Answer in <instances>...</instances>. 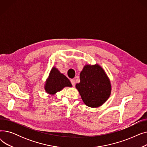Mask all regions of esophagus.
Here are the masks:
<instances>
[{
	"label": "esophagus",
	"instance_id": "34e87169",
	"mask_svg": "<svg viewBox=\"0 0 147 147\" xmlns=\"http://www.w3.org/2000/svg\"><path fill=\"white\" fill-rule=\"evenodd\" d=\"M70 82H71V83L72 85H73V86H74V85H75L74 80V79H71V80H70Z\"/></svg>",
	"mask_w": 147,
	"mask_h": 147
}]
</instances>
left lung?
<instances>
[{
  "label": "left lung",
  "mask_w": 147,
  "mask_h": 147,
  "mask_svg": "<svg viewBox=\"0 0 147 147\" xmlns=\"http://www.w3.org/2000/svg\"><path fill=\"white\" fill-rule=\"evenodd\" d=\"M80 82L76 88L83 102L89 107L102 105L111 93L110 82L103 69L98 65L84 66L80 74Z\"/></svg>",
  "instance_id": "left-lung-1"
}]
</instances>
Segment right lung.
Segmentation results:
<instances>
[{
	"instance_id": "add662e5",
	"label": "right lung",
	"mask_w": 147,
	"mask_h": 147,
	"mask_svg": "<svg viewBox=\"0 0 147 147\" xmlns=\"http://www.w3.org/2000/svg\"><path fill=\"white\" fill-rule=\"evenodd\" d=\"M65 86H71L68 79L61 74L56 68H53L50 72L49 78L46 83L45 90L50 94H54Z\"/></svg>"
}]
</instances>
